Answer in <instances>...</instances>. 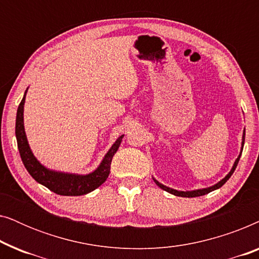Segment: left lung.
Segmentation results:
<instances>
[{
  "instance_id": "obj_1",
  "label": "left lung",
  "mask_w": 259,
  "mask_h": 259,
  "mask_svg": "<svg viewBox=\"0 0 259 259\" xmlns=\"http://www.w3.org/2000/svg\"><path fill=\"white\" fill-rule=\"evenodd\" d=\"M244 141H245V131H244V133H243V139H242V150H240V153H239V155H238V158L236 159V161H235V164H233V166H232L231 171L229 172V175L226 176L225 178H223V179L221 180V182L215 184V185H212V186H210V187H206V189H200V190H194V191H178V190L169 189V187L165 186V185H162V184H160V183L158 182V180H155V179L153 178L154 183L157 184V185H158L159 187H160V189H162L164 191H166V192L172 193V194H175V196H178V197L193 198V197H200V196H204V194L210 193V192H212V191L217 190V189H219V187H222L223 185H224V184L229 180L230 177L232 176V173L235 172V169H236V167H237V165H238V161H239L240 155H242V151H243V147H244Z\"/></svg>"
}]
</instances>
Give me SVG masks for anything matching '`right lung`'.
I'll return each instance as SVG.
<instances>
[{"instance_id": "1", "label": "right lung", "mask_w": 259, "mask_h": 259, "mask_svg": "<svg viewBox=\"0 0 259 259\" xmlns=\"http://www.w3.org/2000/svg\"><path fill=\"white\" fill-rule=\"evenodd\" d=\"M26 93L21 100L19 108L16 113V125L15 134L17 140V147H19L21 159L24 167L29 172V175L36 180L37 183L47 187L53 192L60 196H82L98 189L101 184L106 182L108 178L109 171H111V162L113 155L116 153L118 148L121 144L123 136H120L109 151L106 153L105 158L102 159L99 167L88 175H74V173L56 172L53 169L45 167L31 152L29 144H28L26 132H24L23 125V106L26 100Z\"/></svg>"}]
</instances>
